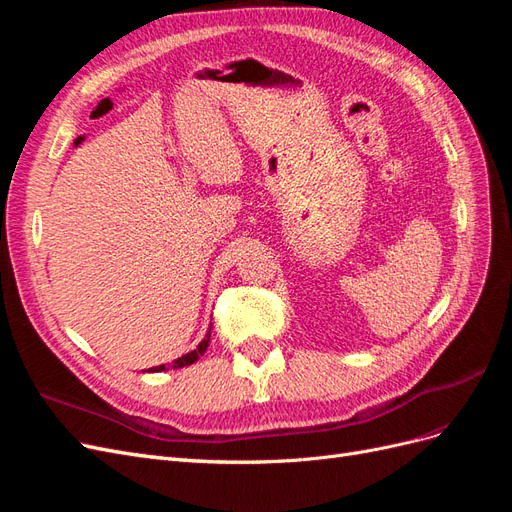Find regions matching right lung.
<instances>
[{
    "label": "right lung",
    "mask_w": 512,
    "mask_h": 512,
    "mask_svg": "<svg viewBox=\"0 0 512 512\" xmlns=\"http://www.w3.org/2000/svg\"><path fill=\"white\" fill-rule=\"evenodd\" d=\"M209 339H211V327H209V331H207V335H205V339L203 342H200L192 352H188V354H183V356H179L177 361H173V369H179V367H185V365H192V363H196L200 356L205 354V350H207V346H209ZM149 371H166V365H158V367H151Z\"/></svg>",
    "instance_id": "1"
}]
</instances>
